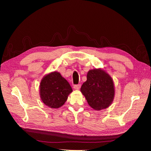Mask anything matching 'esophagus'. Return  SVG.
<instances>
[{
	"instance_id": "1",
	"label": "esophagus",
	"mask_w": 151,
	"mask_h": 151,
	"mask_svg": "<svg viewBox=\"0 0 151 151\" xmlns=\"http://www.w3.org/2000/svg\"><path fill=\"white\" fill-rule=\"evenodd\" d=\"M81 88V84H75L74 85V88L75 89H79Z\"/></svg>"
}]
</instances>
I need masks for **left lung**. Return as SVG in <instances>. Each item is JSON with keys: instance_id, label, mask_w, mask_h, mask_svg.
<instances>
[{"instance_id": "obj_1", "label": "left lung", "mask_w": 151, "mask_h": 151, "mask_svg": "<svg viewBox=\"0 0 151 151\" xmlns=\"http://www.w3.org/2000/svg\"><path fill=\"white\" fill-rule=\"evenodd\" d=\"M81 91L89 106L96 110L108 108L112 103L115 89L111 77L101 69L91 70Z\"/></svg>"}]
</instances>
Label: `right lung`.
Instances as JSON below:
<instances>
[{"mask_svg":"<svg viewBox=\"0 0 151 151\" xmlns=\"http://www.w3.org/2000/svg\"><path fill=\"white\" fill-rule=\"evenodd\" d=\"M42 101L51 108H58L67 101L72 89L60 73L54 72L45 76L40 84Z\"/></svg>","mask_w":151,"mask_h":151,"instance_id":"1","label":"right lung"}]
</instances>
